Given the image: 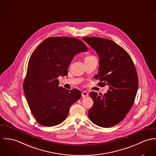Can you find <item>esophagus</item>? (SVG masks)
Segmentation results:
<instances>
[{
	"mask_svg": "<svg viewBox=\"0 0 156 156\" xmlns=\"http://www.w3.org/2000/svg\"><path fill=\"white\" fill-rule=\"evenodd\" d=\"M88 93L86 92V91H83L82 93H81V96H82V98H86V97L88 96Z\"/></svg>",
	"mask_w": 156,
	"mask_h": 156,
	"instance_id": "34e87169",
	"label": "esophagus"
}]
</instances>
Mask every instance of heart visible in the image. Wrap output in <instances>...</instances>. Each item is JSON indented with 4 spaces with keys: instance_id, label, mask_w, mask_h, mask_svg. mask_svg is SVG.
<instances>
[{
    "instance_id": "heart-1",
    "label": "heart",
    "mask_w": 156,
    "mask_h": 156,
    "mask_svg": "<svg viewBox=\"0 0 156 156\" xmlns=\"http://www.w3.org/2000/svg\"><path fill=\"white\" fill-rule=\"evenodd\" d=\"M88 57H90V56H88Z\"/></svg>"
}]
</instances>
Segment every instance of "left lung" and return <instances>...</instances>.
I'll list each match as a JSON object with an SVG mask.
<instances>
[{
  "mask_svg": "<svg viewBox=\"0 0 156 156\" xmlns=\"http://www.w3.org/2000/svg\"><path fill=\"white\" fill-rule=\"evenodd\" d=\"M99 58V86H109L102 95L91 91L93 105L88 117L102 127H112L121 122L134 104L138 88V76L132 59L126 51L111 40L98 37H83Z\"/></svg>",
  "mask_w": 156,
  "mask_h": 156,
  "instance_id": "obj_1",
  "label": "left lung"
}]
</instances>
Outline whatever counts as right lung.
Listing matches in <instances>:
<instances>
[{
  "mask_svg": "<svg viewBox=\"0 0 156 156\" xmlns=\"http://www.w3.org/2000/svg\"><path fill=\"white\" fill-rule=\"evenodd\" d=\"M88 48L80 39L70 37L45 39L32 54L23 83L24 92L36 121L51 127L64 121L70 106L81 97L76 88L58 86L59 76H66L74 56Z\"/></svg>",
  "mask_w": 156,
  "mask_h": 156,
  "instance_id": "right-lung-1",
  "label": "right lung"
}]
</instances>
